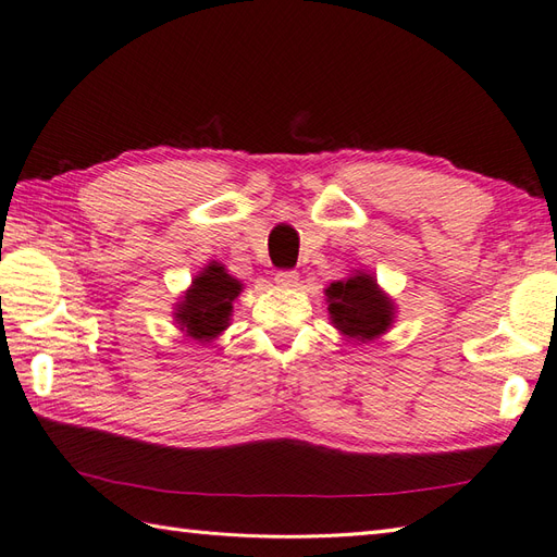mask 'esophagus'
I'll use <instances>...</instances> for the list:
<instances>
[{"label":"esophagus","mask_w":557,"mask_h":557,"mask_svg":"<svg viewBox=\"0 0 557 557\" xmlns=\"http://www.w3.org/2000/svg\"><path fill=\"white\" fill-rule=\"evenodd\" d=\"M276 283L281 285V288H293V285L297 283V272H293V269H281V272L276 274Z\"/></svg>","instance_id":"esophagus-1"}]
</instances>
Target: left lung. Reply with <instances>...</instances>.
<instances>
[{"instance_id":"8db88e82","label":"left lung","mask_w":557,"mask_h":557,"mask_svg":"<svg viewBox=\"0 0 557 557\" xmlns=\"http://www.w3.org/2000/svg\"><path fill=\"white\" fill-rule=\"evenodd\" d=\"M330 321L344 337L370 342L384 335L394 323V302L368 272H354L325 288Z\"/></svg>"}]
</instances>
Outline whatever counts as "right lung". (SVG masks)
Masks as SVG:
<instances>
[{
  "instance_id": "right-lung-1",
  "label": "right lung",
  "mask_w": 557,
  "mask_h": 557,
  "mask_svg": "<svg viewBox=\"0 0 557 557\" xmlns=\"http://www.w3.org/2000/svg\"><path fill=\"white\" fill-rule=\"evenodd\" d=\"M244 283L236 281L220 262H210L199 276H194L189 290L175 305L180 330L197 342H213L227 330L234 299L242 295Z\"/></svg>"
}]
</instances>
